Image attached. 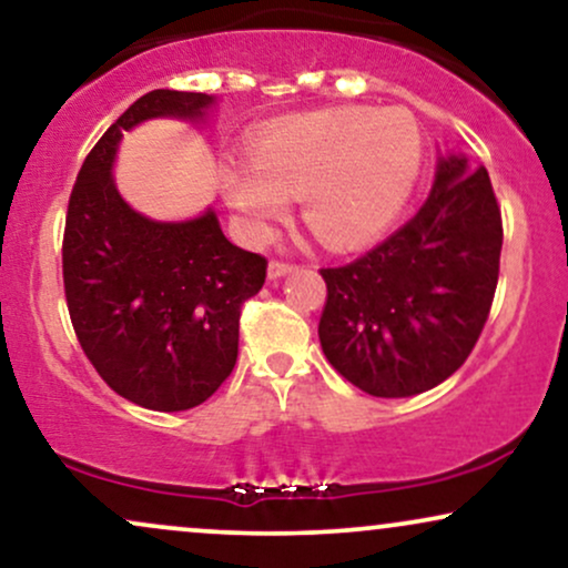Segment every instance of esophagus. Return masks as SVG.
<instances>
[{
  "mask_svg": "<svg viewBox=\"0 0 568 568\" xmlns=\"http://www.w3.org/2000/svg\"><path fill=\"white\" fill-rule=\"evenodd\" d=\"M293 270H296V266L288 262H270V266H266V275H270V280H277V277H285Z\"/></svg>",
  "mask_w": 568,
  "mask_h": 568,
  "instance_id": "1",
  "label": "esophagus"
}]
</instances>
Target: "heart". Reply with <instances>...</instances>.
<instances>
[{
  "label": "heart",
  "mask_w": 568,
  "mask_h": 568,
  "mask_svg": "<svg viewBox=\"0 0 568 568\" xmlns=\"http://www.w3.org/2000/svg\"><path fill=\"white\" fill-rule=\"evenodd\" d=\"M423 166V132L405 108H331L280 121L251 145V161L222 166V193L262 237L302 197V219L327 248L371 243L399 216Z\"/></svg>",
  "instance_id": "heart-1"
}]
</instances>
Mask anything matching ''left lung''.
Wrapping results in <instances>:
<instances>
[{
	"instance_id": "obj_1",
	"label": "left lung",
	"mask_w": 568,
	"mask_h": 568,
	"mask_svg": "<svg viewBox=\"0 0 568 568\" xmlns=\"http://www.w3.org/2000/svg\"><path fill=\"white\" fill-rule=\"evenodd\" d=\"M503 219L487 169L439 159L432 195L384 243L320 270L327 298L320 344L365 394L413 396L447 381L481 336L497 275Z\"/></svg>"
}]
</instances>
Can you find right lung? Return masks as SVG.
<instances>
[{
	"instance_id": "add662e5",
	"label": "right lung",
	"mask_w": 568,
	"mask_h": 568,
	"mask_svg": "<svg viewBox=\"0 0 568 568\" xmlns=\"http://www.w3.org/2000/svg\"><path fill=\"white\" fill-rule=\"evenodd\" d=\"M211 105L203 92L142 94L89 150L68 201L63 285L81 349L115 394L159 413L197 407L232 373L241 306L262 291L266 258L232 245L211 209L187 222L142 216L111 169L129 129L203 121Z\"/></svg>"
}]
</instances>
